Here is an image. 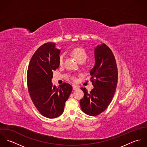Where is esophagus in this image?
Wrapping results in <instances>:
<instances>
[{
	"label": "esophagus",
	"mask_w": 147,
	"mask_h": 147,
	"mask_svg": "<svg viewBox=\"0 0 147 147\" xmlns=\"http://www.w3.org/2000/svg\"><path fill=\"white\" fill-rule=\"evenodd\" d=\"M72 88H73V90H76V89H78V87L77 86H76V85H73Z\"/></svg>",
	"instance_id": "1"
}]
</instances>
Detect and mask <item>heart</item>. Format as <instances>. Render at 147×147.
Here are the masks:
<instances>
[{
    "mask_svg": "<svg viewBox=\"0 0 147 147\" xmlns=\"http://www.w3.org/2000/svg\"><path fill=\"white\" fill-rule=\"evenodd\" d=\"M71 54L76 59V61L80 63H84L88 58V54L85 50L83 48L77 47L75 48L71 51ZM64 55L61 54L59 56V63L60 65H63L64 61ZM74 80H75V79L74 78Z\"/></svg>",
    "mask_w": 147,
    "mask_h": 147,
    "instance_id": "1",
    "label": "heart"
}]
</instances>
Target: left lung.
<instances>
[{
    "mask_svg": "<svg viewBox=\"0 0 147 147\" xmlns=\"http://www.w3.org/2000/svg\"><path fill=\"white\" fill-rule=\"evenodd\" d=\"M95 65L90 70V80L94 88L88 92L81 88L84 97L80 104L84 113L96 116L103 112L110 104L118 82V69L110 49L101 43L94 48Z\"/></svg>",
    "mask_w": 147,
    "mask_h": 147,
    "instance_id": "obj_1",
    "label": "left lung"
}]
</instances>
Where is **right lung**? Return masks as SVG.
Segmentation results:
<instances>
[{
	"mask_svg": "<svg viewBox=\"0 0 147 147\" xmlns=\"http://www.w3.org/2000/svg\"><path fill=\"white\" fill-rule=\"evenodd\" d=\"M60 53L55 43H44L33 54L28 69L27 85L30 98L39 112L48 118L58 117L63 113L72 90L68 83L57 87L51 82L53 71L59 66Z\"/></svg>",
	"mask_w": 147,
	"mask_h": 147,
	"instance_id": "add662e5",
	"label": "right lung"
}]
</instances>
